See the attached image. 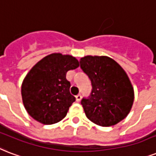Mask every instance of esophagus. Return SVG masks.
<instances>
[{
    "label": "esophagus",
    "mask_w": 156,
    "mask_h": 156,
    "mask_svg": "<svg viewBox=\"0 0 156 156\" xmlns=\"http://www.w3.org/2000/svg\"><path fill=\"white\" fill-rule=\"evenodd\" d=\"M80 99H81V95L78 94L76 96V102H79L80 101Z\"/></svg>",
    "instance_id": "34e87169"
}]
</instances>
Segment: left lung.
<instances>
[{
  "label": "left lung",
  "mask_w": 156,
  "mask_h": 156,
  "mask_svg": "<svg viewBox=\"0 0 156 156\" xmlns=\"http://www.w3.org/2000/svg\"><path fill=\"white\" fill-rule=\"evenodd\" d=\"M80 65L92 84L89 96L81 100L87 118L105 127L124 119L134 99L133 89L124 69L107 56L84 57Z\"/></svg>",
  "instance_id": "1"
}]
</instances>
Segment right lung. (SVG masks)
<instances>
[{"label": "right lung", "instance_id": "right-lung-1", "mask_svg": "<svg viewBox=\"0 0 156 156\" xmlns=\"http://www.w3.org/2000/svg\"><path fill=\"white\" fill-rule=\"evenodd\" d=\"M79 67L76 58L52 54L38 62L22 84V98L31 116L44 124H55L63 119L76 98L70 94L66 79L69 70Z\"/></svg>", "mask_w": 156, "mask_h": 156}]
</instances>
